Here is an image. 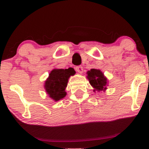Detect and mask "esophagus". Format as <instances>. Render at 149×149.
I'll return each mask as SVG.
<instances>
[{"label": "esophagus", "mask_w": 149, "mask_h": 149, "mask_svg": "<svg viewBox=\"0 0 149 149\" xmlns=\"http://www.w3.org/2000/svg\"><path fill=\"white\" fill-rule=\"evenodd\" d=\"M76 70L77 72L82 73L83 72V67L82 66H78L76 67Z\"/></svg>", "instance_id": "obj_1"}]
</instances>
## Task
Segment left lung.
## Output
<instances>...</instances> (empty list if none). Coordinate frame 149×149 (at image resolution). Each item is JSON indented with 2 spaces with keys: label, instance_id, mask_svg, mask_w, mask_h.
<instances>
[{
  "label": "left lung",
  "instance_id": "8db88e82",
  "mask_svg": "<svg viewBox=\"0 0 149 149\" xmlns=\"http://www.w3.org/2000/svg\"><path fill=\"white\" fill-rule=\"evenodd\" d=\"M87 78L90 85L93 87V91H105L107 90V78L100 69H92L87 72Z\"/></svg>",
  "mask_w": 149,
  "mask_h": 149
}]
</instances>
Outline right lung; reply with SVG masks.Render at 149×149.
Listing matches in <instances>:
<instances>
[{
  "label": "right lung",
  "instance_id": "add662e5",
  "mask_svg": "<svg viewBox=\"0 0 149 149\" xmlns=\"http://www.w3.org/2000/svg\"><path fill=\"white\" fill-rule=\"evenodd\" d=\"M76 71L73 68L67 69H54L49 74L45 82V91L50 98L55 102L61 100L66 95L65 89L67 86L69 77L73 76Z\"/></svg>",
  "mask_w": 149,
  "mask_h": 149
}]
</instances>
